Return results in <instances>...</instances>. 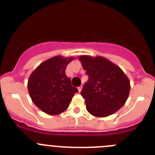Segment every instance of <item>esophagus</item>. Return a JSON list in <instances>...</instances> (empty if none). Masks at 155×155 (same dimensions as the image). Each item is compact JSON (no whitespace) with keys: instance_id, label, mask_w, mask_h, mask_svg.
I'll return each mask as SVG.
<instances>
[{"instance_id":"1","label":"esophagus","mask_w":155,"mask_h":155,"mask_svg":"<svg viewBox=\"0 0 155 155\" xmlns=\"http://www.w3.org/2000/svg\"><path fill=\"white\" fill-rule=\"evenodd\" d=\"M78 89L79 92H81V89H82V86H80V87H78Z\"/></svg>"}]
</instances>
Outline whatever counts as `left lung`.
<instances>
[{
  "instance_id": "1",
  "label": "left lung",
  "mask_w": 155,
  "mask_h": 155,
  "mask_svg": "<svg viewBox=\"0 0 155 155\" xmlns=\"http://www.w3.org/2000/svg\"><path fill=\"white\" fill-rule=\"evenodd\" d=\"M79 61L88 76L81 92L88 113L97 117L116 113L130 94V84L127 75L105 57L81 56Z\"/></svg>"
}]
</instances>
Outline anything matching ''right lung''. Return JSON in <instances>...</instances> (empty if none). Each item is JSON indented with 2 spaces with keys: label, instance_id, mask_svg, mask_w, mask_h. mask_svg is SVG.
I'll list each match as a JSON object with an SVG mask.
<instances>
[{
  "label": "right lung",
  "instance_id": "obj_1",
  "mask_svg": "<svg viewBox=\"0 0 155 155\" xmlns=\"http://www.w3.org/2000/svg\"><path fill=\"white\" fill-rule=\"evenodd\" d=\"M74 57H52L40 64L31 74L28 90L33 103L42 112L57 115L68 109L78 88L71 85L65 74L66 68Z\"/></svg>",
  "mask_w": 155,
  "mask_h": 155
}]
</instances>
